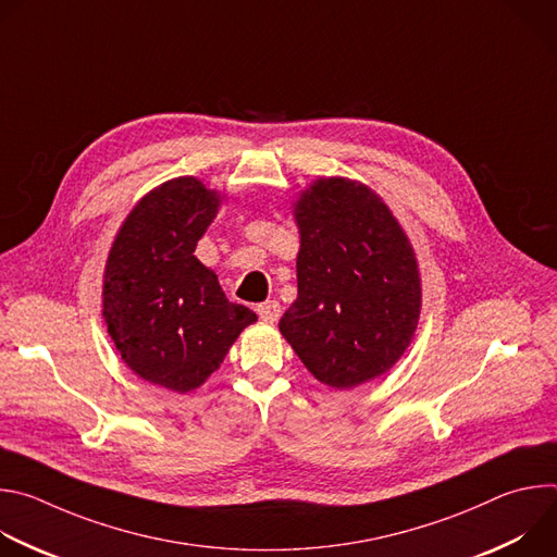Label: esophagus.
<instances>
[{"mask_svg": "<svg viewBox=\"0 0 557 557\" xmlns=\"http://www.w3.org/2000/svg\"><path fill=\"white\" fill-rule=\"evenodd\" d=\"M258 314H260V320H264L269 324H275L280 320V314H282V306H280V301L269 299V301L258 306Z\"/></svg>", "mask_w": 557, "mask_h": 557, "instance_id": "esophagus-1", "label": "esophagus"}]
</instances>
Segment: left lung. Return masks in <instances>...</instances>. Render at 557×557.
<instances>
[{
  "label": "left lung",
  "instance_id": "1",
  "mask_svg": "<svg viewBox=\"0 0 557 557\" xmlns=\"http://www.w3.org/2000/svg\"><path fill=\"white\" fill-rule=\"evenodd\" d=\"M297 299L280 333L308 372L348 389L387 372L412 344L421 275L387 205L348 178H317L293 205Z\"/></svg>",
  "mask_w": 557,
  "mask_h": 557
}]
</instances>
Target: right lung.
Segmentation results:
<instances>
[{
	"label": "right lung",
	"instance_id": "1",
	"mask_svg": "<svg viewBox=\"0 0 557 557\" xmlns=\"http://www.w3.org/2000/svg\"><path fill=\"white\" fill-rule=\"evenodd\" d=\"M220 202L194 176L163 183L129 211L106 264L103 320L121 359L140 379L181 394L200 387L258 322L194 256Z\"/></svg>",
	"mask_w": 557,
	"mask_h": 557
}]
</instances>
